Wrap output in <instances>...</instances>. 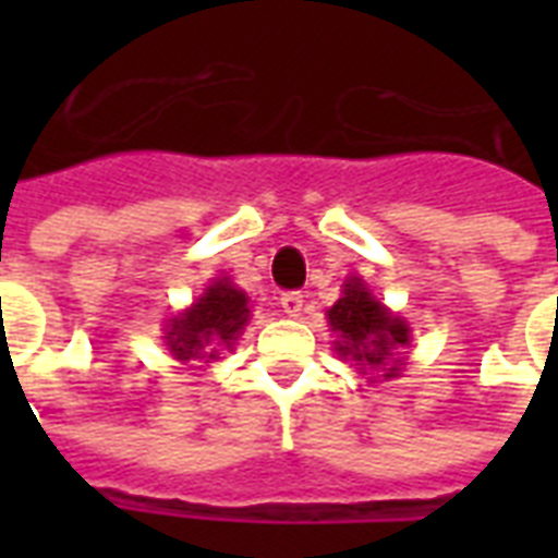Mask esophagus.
Here are the masks:
<instances>
[{
	"label": "esophagus",
	"mask_w": 558,
	"mask_h": 558,
	"mask_svg": "<svg viewBox=\"0 0 558 558\" xmlns=\"http://www.w3.org/2000/svg\"><path fill=\"white\" fill-rule=\"evenodd\" d=\"M280 306H283V313H287L289 318H298V315L304 313V295H301V292H283V295H280Z\"/></svg>",
	"instance_id": "obj_1"
}]
</instances>
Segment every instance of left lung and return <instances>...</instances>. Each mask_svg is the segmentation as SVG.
<instances>
[{
	"label": "left lung",
	"instance_id": "obj_1",
	"mask_svg": "<svg viewBox=\"0 0 558 558\" xmlns=\"http://www.w3.org/2000/svg\"><path fill=\"white\" fill-rule=\"evenodd\" d=\"M327 322L332 332H339L336 350L341 359H350L362 373L381 371L385 379L399 376L402 359L397 353L411 341V327L371 295L365 280H344L341 298L327 310Z\"/></svg>",
	"mask_w": 558,
	"mask_h": 558
}]
</instances>
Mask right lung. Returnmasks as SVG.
<instances>
[{
	"label": "right lung",
	"instance_id": "obj_1",
	"mask_svg": "<svg viewBox=\"0 0 558 558\" xmlns=\"http://www.w3.org/2000/svg\"><path fill=\"white\" fill-rule=\"evenodd\" d=\"M248 313L252 310L243 289H236L228 278H217L196 298V304L170 318L165 330L168 350L182 365L199 359L214 362L219 359V350L234 348V341L248 324Z\"/></svg>",
	"mask_w": 558,
	"mask_h": 558
}]
</instances>
